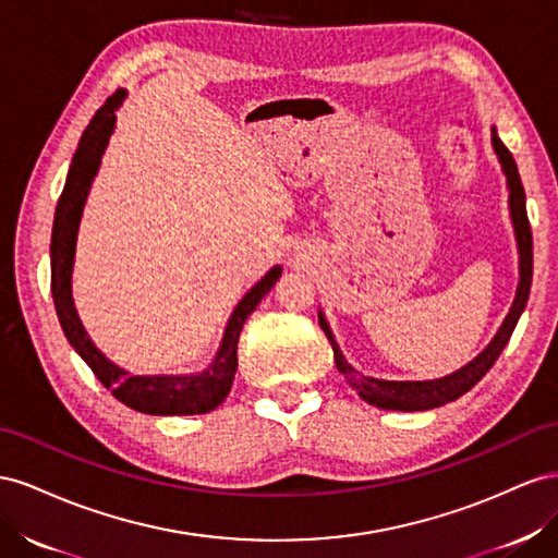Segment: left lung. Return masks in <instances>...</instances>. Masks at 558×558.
<instances>
[{
	"label": "left lung",
	"mask_w": 558,
	"mask_h": 558,
	"mask_svg": "<svg viewBox=\"0 0 558 558\" xmlns=\"http://www.w3.org/2000/svg\"><path fill=\"white\" fill-rule=\"evenodd\" d=\"M490 140H493V149H496V154H498V161L502 166V172L507 178V189H509V217H512L517 247H519V288H517L514 304H512V308H509L498 333L493 337V341L482 350V353L476 355L470 364H465L463 369H458L444 378H433V380L372 378V376H364L357 369L350 367L343 353L339 350V343L333 341V333L325 320V315L317 313V320H320V327L331 343L333 360H337V369L345 376L348 384L357 390V395L364 402H369L378 409L425 411V409H435V407L458 400L460 395H465L470 388L480 384V380L486 376V372L493 367V364H496V360L502 353V348L507 345L509 337H512V331L519 323L523 308H526L531 280H533V233H531L529 215H526V194H523L514 158L502 145V140L498 137L496 129L490 131Z\"/></svg>",
	"instance_id": "obj_1"
}]
</instances>
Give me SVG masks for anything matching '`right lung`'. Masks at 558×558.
Returning <instances> with one entry per match:
<instances>
[{"mask_svg":"<svg viewBox=\"0 0 558 558\" xmlns=\"http://www.w3.org/2000/svg\"><path fill=\"white\" fill-rule=\"evenodd\" d=\"M125 98V90H117L107 102L95 111L88 129L78 142V149L72 158L68 172V182L58 198L53 235H51V292L56 301L58 320L65 331L68 341L84 362L98 376L100 384L111 390L119 402L131 407L140 413L151 416H194L219 407L227 400L231 390L235 367H238V337L250 313L259 306V301L274 288L280 278L282 268L274 266L268 274L254 284V288L241 299V304L229 317L225 329V339L217 350V357L203 374L194 376H133L125 369L109 362L98 348L93 345L88 333L78 320L74 301H72V266H74V247L76 231L82 221L84 203L88 196L90 182L100 168L109 135L114 133L117 109Z\"/></svg>","mask_w":558,"mask_h":558,"instance_id":"1","label":"right lung"}]
</instances>
